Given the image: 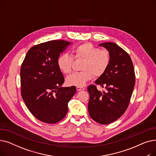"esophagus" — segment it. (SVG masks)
I'll return each instance as SVG.
<instances>
[{
  "instance_id": "34e87169",
  "label": "esophagus",
  "mask_w": 156,
  "mask_h": 156,
  "mask_svg": "<svg viewBox=\"0 0 156 156\" xmlns=\"http://www.w3.org/2000/svg\"><path fill=\"white\" fill-rule=\"evenodd\" d=\"M76 90H77V91H81V90H85V88H83V87H76Z\"/></svg>"
}]
</instances>
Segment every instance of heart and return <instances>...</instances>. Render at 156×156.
<instances>
[{
    "label": "heart",
    "mask_w": 156,
    "mask_h": 156,
    "mask_svg": "<svg viewBox=\"0 0 156 156\" xmlns=\"http://www.w3.org/2000/svg\"><path fill=\"white\" fill-rule=\"evenodd\" d=\"M74 58L83 59L80 72L73 73L66 79L69 86L81 87L91 80L93 75L99 77L108 69L111 60L109 52L106 49H99L90 43H85L76 47L73 51ZM74 59L72 55L66 53L57 59V64L59 70L68 75L72 71Z\"/></svg>",
    "instance_id": "heart-1"
}]
</instances>
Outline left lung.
<instances>
[{"label":"left lung","instance_id":"8db88e82","mask_svg":"<svg viewBox=\"0 0 156 156\" xmlns=\"http://www.w3.org/2000/svg\"><path fill=\"white\" fill-rule=\"evenodd\" d=\"M109 52L111 60L108 69L95 81L105 87V92L95 85L88 87L90 95L88 109L90 116L102 125H107L125 113L130 101L135 83L133 65L129 54L115 43L99 44Z\"/></svg>","mask_w":156,"mask_h":156}]
</instances>
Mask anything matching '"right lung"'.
Wrapping results in <instances>:
<instances>
[{
  "instance_id": "1",
  "label": "right lung",
  "mask_w": 156,
  "mask_h": 156,
  "mask_svg": "<svg viewBox=\"0 0 156 156\" xmlns=\"http://www.w3.org/2000/svg\"><path fill=\"white\" fill-rule=\"evenodd\" d=\"M71 42L51 40L36 45L28 51L21 67V91L30 112L38 120L53 124L68 112V102L76 87H62L64 81L57 59Z\"/></svg>"
}]
</instances>
